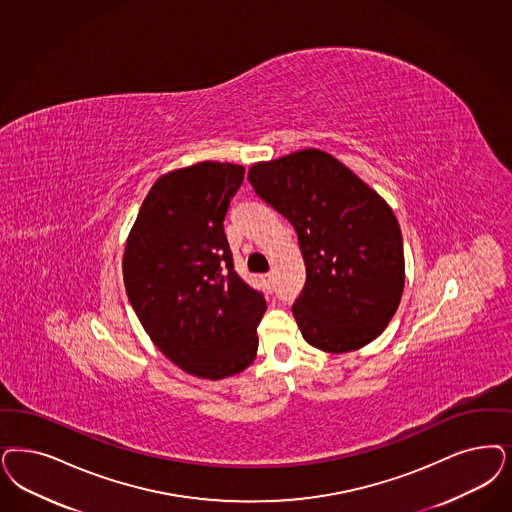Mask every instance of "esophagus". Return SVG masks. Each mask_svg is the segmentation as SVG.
<instances>
[{
  "mask_svg": "<svg viewBox=\"0 0 512 512\" xmlns=\"http://www.w3.org/2000/svg\"><path fill=\"white\" fill-rule=\"evenodd\" d=\"M263 282H265L268 289H272V287H274V274H272V272H266L265 276H263Z\"/></svg>",
  "mask_w": 512,
  "mask_h": 512,
  "instance_id": "esophagus-1",
  "label": "esophagus"
}]
</instances>
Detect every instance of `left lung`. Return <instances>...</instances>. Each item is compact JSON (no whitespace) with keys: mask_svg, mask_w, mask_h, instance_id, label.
I'll return each mask as SVG.
<instances>
[{"mask_svg":"<svg viewBox=\"0 0 512 512\" xmlns=\"http://www.w3.org/2000/svg\"><path fill=\"white\" fill-rule=\"evenodd\" d=\"M247 179L297 230L306 283L293 316L304 340L329 353L367 346L405 287L403 236L388 202L319 149L257 162Z\"/></svg>","mask_w":512,"mask_h":512,"instance_id":"obj_1","label":"left lung"}]
</instances>
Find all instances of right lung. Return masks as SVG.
<instances>
[{
	"label": "right lung",
	"instance_id": "add662e5",
	"mask_svg": "<svg viewBox=\"0 0 512 512\" xmlns=\"http://www.w3.org/2000/svg\"><path fill=\"white\" fill-rule=\"evenodd\" d=\"M244 166L198 162L160 176L141 204L123 257L128 300L179 369L221 380L247 369L266 310L234 270L223 221Z\"/></svg>",
	"mask_w": 512,
	"mask_h": 512
}]
</instances>
